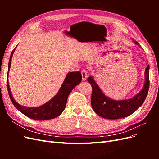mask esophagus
Segmentation results:
<instances>
[{
    "instance_id": "esophagus-1",
    "label": "esophagus",
    "mask_w": 159,
    "mask_h": 159,
    "mask_svg": "<svg viewBox=\"0 0 159 159\" xmlns=\"http://www.w3.org/2000/svg\"><path fill=\"white\" fill-rule=\"evenodd\" d=\"M81 75H82V80H85L88 78V72L86 70L84 69L81 70Z\"/></svg>"
}]
</instances>
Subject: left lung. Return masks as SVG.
<instances>
[{
  "label": "left lung",
  "instance_id": "left-lung-1",
  "mask_svg": "<svg viewBox=\"0 0 159 159\" xmlns=\"http://www.w3.org/2000/svg\"><path fill=\"white\" fill-rule=\"evenodd\" d=\"M134 43H139L134 40ZM149 65L145 70V81L143 88L134 98L115 101L105 96L96 84L92 77H89L88 81L92 88L91 103L94 111L99 116L108 119H117L126 117L133 113L145 102L149 89Z\"/></svg>",
  "mask_w": 159,
  "mask_h": 159
}]
</instances>
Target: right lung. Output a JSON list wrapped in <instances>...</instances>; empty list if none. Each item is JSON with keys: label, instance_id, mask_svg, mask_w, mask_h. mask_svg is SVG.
Instances as JSON below:
<instances>
[{"label": "right lung", "instance_id": "right-lung-1", "mask_svg": "<svg viewBox=\"0 0 159 159\" xmlns=\"http://www.w3.org/2000/svg\"><path fill=\"white\" fill-rule=\"evenodd\" d=\"M14 50L15 49L12 50L10 60H9L8 71L11 68L12 56ZM81 79L82 78H81L80 71L70 72L69 74H67L64 83L61 85L58 93L56 94V95H55L48 102L42 106L31 108L24 107L18 104L12 96L8 79L7 80V84L9 97H10L14 107L28 117L35 120H39V121H44V120H48L58 117L64 111L68 95L72 89L81 82Z\"/></svg>", "mask_w": 159, "mask_h": 159}]
</instances>
